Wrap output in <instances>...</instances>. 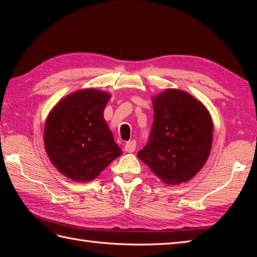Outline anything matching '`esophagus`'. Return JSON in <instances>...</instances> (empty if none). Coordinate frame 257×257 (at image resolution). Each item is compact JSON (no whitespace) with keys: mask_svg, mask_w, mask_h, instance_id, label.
Returning a JSON list of instances; mask_svg holds the SVG:
<instances>
[{"mask_svg":"<svg viewBox=\"0 0 257 257\" xmlns=\"http://www.w3.org/2000/svg\"><path fill=\"white\" fill-rule=\"evenodd\" d=\"M135 150H136V141L135 140L128 141V143L124 145V151L125 152H134Z\"/></svg>","mask_w":257,"mask_h":257,"instance_id":"obj_1","label":"esophagus"}]
</instances>
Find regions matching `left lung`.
<instances>
[{
	"label": "left lung",
	"instance_id": "obj_1",
	"mask_svg": "<svg viewBox=\"0 0 257 257\" xmlns=\"http://www.w3.org/2000/svg\"><path fill=\"white\" fill-rule=\"evenodd\" d=\"M151 98L155 114L150 139L137 156L163 183L188 182L210 156L211 114L184 90L168 88Z\"/></svg>",
	"mask_w": 257,
	"mask_h": 257
}]
</instances>
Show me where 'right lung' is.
Masks as SVG:
<instances>
[{
	"label": "right lung",
	"instance_id": "obj_1",
	"mask_svg": "<svg viewBox=\"0 0 257 257\" xmlns=\"http://www.w3.org/2000/svg\"><path fill=\"white\" fill-rule=\"evenodd\" d=\"M111 95L94 88L76 90L50 111L44 147L53 166L76 182H89L122 155L103 118Z\"/></svg>",
	"mask_w": 257,
	"mask_h": 257
}]
</instances>
